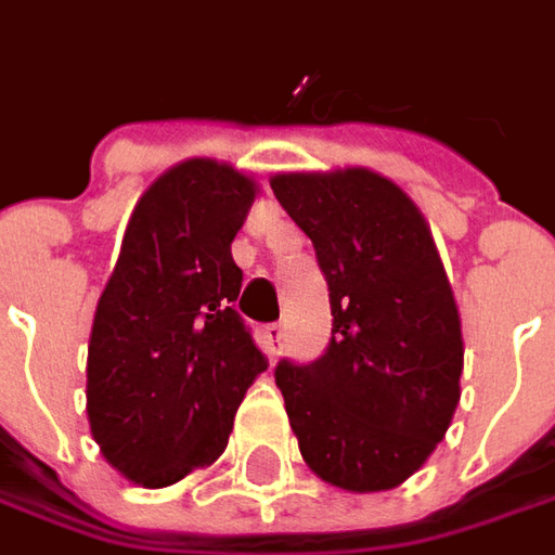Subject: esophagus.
Masks as SVG:
<instances>
[{
	"label": "esophagus",
	"instance_id": "1",
	"mask_svg": "<svg viewBox=\"0 0 555 555\" xmlns=\"http://www.w3.org/2000/svg\"><path fill=\"white\" fill-rule=\"evenodd\" d=\"M264 338H267V353H270V357H279V353H282V345H285V326L267 324Z\"/></svg>",
	"mask_w": 555,
	"mask_h": 555
}]
</instances>
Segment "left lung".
Returning a JSON list of instances; mask_svg holds the SVG:
<instances>
[{
  "mask_svg": "<svg viewBox=\"0 0 555 555\" xmlns=\"http://www.w3.org/2000/svg\"><path fill=\"white\" fill-rule=\"evenodd\" d=\"M270 186L309 234L333 309L324 353L276 365L302 461L341 490L398 488L461 401V318L428 222L369 169L291 171Z\"/></svg>",
  "mask_w": 555,
  "mask_h": 555,
  "instance_id": "8db88e82",
  "label": "left lung"
}]
</instances>
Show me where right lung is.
<instances>
[{"label":"right lung","instance_id":"right-lung-1","mask_svg":"<svg viewBox=\"0 0 555 555\" xmlns=\"http://www.w3.org/2000/svg\"><path fill=\"white\" fill-rule=\"evenodd\" d=\"M255 181L217 159H183L133 207L89 341V422L103 457L142 488L210 466L267 369L234 312L243 270L231 241Z\"/></svg>","mask_w":555,"mask_h":555}]
</instances>
